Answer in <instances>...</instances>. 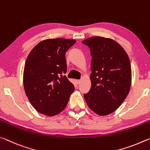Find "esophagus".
Instances as JSON below:
<instances>
[{"instance_id": "34e87169", "label": "esophagus", "mask_w": 150, "mask_h": 150, "mask_svg": "<svg viewBox=\"0 0 150 150\" xmlns=\"http://www.w3.org/2000/svg\"><path fill=\"white\" fill-rule=\"evenodd\" d=\"M80 82H81V80H76V83H77L78 84H79Z\"/></svg>"}]
</instances>
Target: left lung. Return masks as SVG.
<instances>
[{"label": "left lung", "instance_id": "left-lung-1", "mask_svg": "<svg viewBox=\"0 0 150 150\" xmlns=\"http://www.w3.org/2000/svg\"><path fill=\"white\" fill-rule=\"evenodd\" d=\"M92 56L91 88L84 94L88 107L100 116L118 108L130 90V61L124 49L111 38L94 36L82 41Z\"/></svg>", "mask_w": 150, "mask_h": 150}]
</instances>
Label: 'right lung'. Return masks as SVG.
I'll list each match as a JSON object with an SVG mask.
<instances>
[{
  "label": "right lung",
  "instance_id": "obj_1",
  "mask_svg": "<svg viewBox=\"0 0 150 150\" xmlns=\"http://www.w3.org/2000/svg\"><path fill=\"white\" fill-rule=\"evenodd\" d=\"M65 38L46 39L30 51L24 68L23 84L26 96L36 110L54 116L65 108L74 86L64 74L65 54L76 43Z\"/></svg>",
  "mask_w": 150,
  "mask_h": 150
}]
</instances>
